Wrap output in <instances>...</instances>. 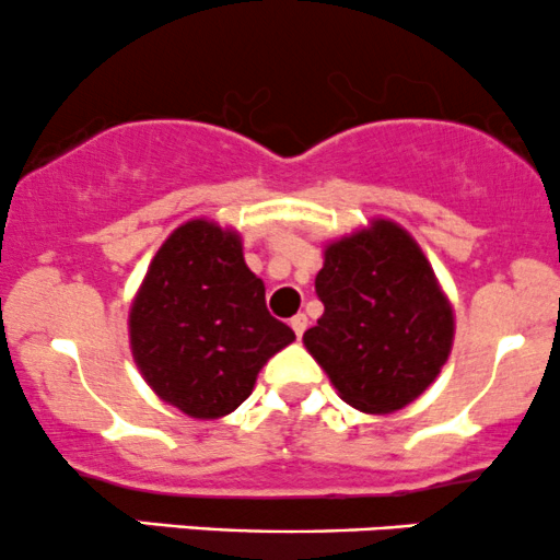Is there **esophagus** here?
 <instances>
[{
    "mask_svg": "<svg viewBox=\"0 0 560 560\" xmlns=\"http://www.w3.org/2000/svg\"><path fill=\"white\" fill-rule=\"evenodd\" d=\"M289 326H292V331L298 334V339H300L302 334H305V329H307V316H305V313H298V316L289 320Z\"/></svg>",
    "mask_w": 560,
    "mask_h": 560,
    "instance_id": "1",
    "label": "esophagus"
}]
</instances>
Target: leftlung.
<instances>
[{
    "mask_svg": "<svg viewBox=\"0 0 560 560\" xmlns=\"http://www.w3.org/2000/svg\"><path fill=\"white\" fill-rule=\"evenodd\" d=\"M324 316L302 342L345 402L392 413L445 365L453 307L421 247L392 221L334 242L316 276Z\"/></svg>",
    "mask_w": 560,
    "mask_h": 560,
    "instance_id": "left-lung-1",
    "label": "left lung"
}]
</instances>
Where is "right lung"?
<instances>
[{
  "label": "right lung",
  "instance_id": "add662e5",
  "mask_svg": "<svg viewBox=\"0 0 560 560\" xmlns=\"http://www.w3.org/2000/svg\"><path fill=\"white\" fill-rule=\"evenodd\" d=\"M128 329L141 376L191 419L240 408L262 363L294 339L268 313L240 234L210 221L184 223L158 249Z\"/></svg>",
  "mask_w": 560,
  "mask_h": 560
}]
</instances>
